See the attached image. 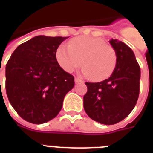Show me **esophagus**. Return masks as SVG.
Listing matches in <instances>:
<instances>
[{
	"label": "esophagus",
	"mask_w": 153,
	"mask_h": 153,
	"mask_svg": "<svg viewBox=\"0 0 153 153\" xmlns=\"http://www.w3.org/2000/svg\"><path fill=\"white\" fill-rule=\"evenodd\" d=\"M74 82H75V83H79V82H83L82 81L81 79H78V78H75V79H74Z\"/></svg>",
	"instance_id": "obj_1"
}]
</instances>
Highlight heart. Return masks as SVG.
Segmentation results:
<instances>
[{
	"label": "heart",
	"instance_id": "1",
	"mask_svg": "<svg viewBox=\"0 0 153 153\" xmlns=\"http://www.w3.org/2000/svg\"><path fill=\"white\" fill-rule=\"evenodd\" d=\"M55 59L67 72H72L82 62V75L93 76L95 81L109 78L117 65L115 50L103 39L87 36L75 37L69 45L60 44L55 51Z\"/></svg>",
	"mask_w": 153,
	"mask_h": 153
}]
</instances>
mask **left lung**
<instances>
[{
  "label": "left lung",
  "mask_w": 153,
  "mask_h": 153,
  "mask_svg": "<svg viewBox=\"0 0 153 153\" xmlns=\"http://www.w3.org/2000/svg\"><path fill=\"white\" fill-rule=\"evenodd\" d=\"M117 55V65L109 79L86 82L85 111L91 119L104 125L122 121L135 107L140 92V68L132 49L117 39L109 40Z\"/></svg>",
  "instance_id": "1"
}]
</instances>
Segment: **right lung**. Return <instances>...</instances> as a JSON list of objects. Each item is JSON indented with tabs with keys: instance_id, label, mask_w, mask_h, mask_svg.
<instances>
[{
	"instance_id": "obj_1",
	"label": "right lung",
	"mask_w": 153,
	"mask_h": 153,
	"mask_svg": "<svg viewBox=\"0 0 153 153\" xmlns=\"http://www.w3.org/2000/svg\"><path fill=\"white\" fill-rule=\"evenodd\" d=\"M67 38L38 36L19 45L8 59L6 94L25 121L43 124L55 117L65 95L74 87V76L55 59L56 49Z\"/></svg>"
}]
</instances>
